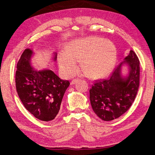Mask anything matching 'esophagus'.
I'll return each instance as SVG.
<instances>
[{
    "label": "esophagus",
    "instance_id": "obj_1",
    "mask_svg": "<svg viewBox=\"0 0 155 155\" xmlns=\"http://www.w3.org/2000/svg\"><path fill=\"white\" fill-rule=\"evenodd\" d=\"M77 81H78V79L77 78H76V79H74V80H72V81H71V84L72 85H74V84H75L77 82Z\"/></svg>",
    "mask_w": 155,
    "mask_h": 155
}]
</instances>
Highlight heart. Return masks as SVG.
<instances>
[{"instance_id":"b5f03b06","label":"heart","mask_w":155,"mask_h":155,"mask_svg":"<svg viewBox=\"0 0 155 155\" xmlns=\"http://www.w3.org/2000/svg\"><path fill=\"white\" fill-rule=\"evenodd\" d=\"M88 77H104L112 71L117 60V49L108 40L97 36L76 39L69 42L65 51L58 56V64L62 74L72 77L78 70V61Z\"/></svg>"}]
</instances>
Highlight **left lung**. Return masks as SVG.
Returning a JSON list of instances; mask_svg holds the SVG:
<instances>
[{"mask_svg": "<svg viewBox=\"0 0 155 155\" xmlns=\"http://www.w3.org/2000/svg\"><path fill=\"white\" fill-rule=\"evenodd\" d=\"M127 64L128 74L122 75V67ZM140 85V61L134 51L104 79L97 80L89 90L93 110L106 121L117 119L128 110L137 95Z\"/></svg>", "mask_w": 155, "mask_h": 155, "instance_id": "obj_1", "label": "left lung"}]
</instances>
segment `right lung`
<instances>
[{
	"instance_id": "obj_1",
	"label": "right lung",
	"mask_w": 155,
	"mask_h": 155,
	"mask_svg": "<svg viewBox=\"0 0 155 155\" xmlns=\"http://www.w3.org/2000/svg\"><path fill=\"white\" fill-rule=\"evenodd\" d=\"M32 51L26 49L21 55L15 73V86L19 97L27 110L43 121L57 116L68 81L61 80L52 70H36L31 66ZM57 60L54 53L53 61Z\"/></svg>"
}]
</instances>
